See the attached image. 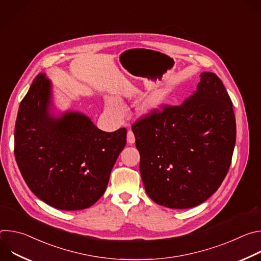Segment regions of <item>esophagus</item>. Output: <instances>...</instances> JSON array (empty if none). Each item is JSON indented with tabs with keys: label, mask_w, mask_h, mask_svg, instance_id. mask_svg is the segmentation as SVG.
Instances as JSON below:
<instances>
[{
	"label": "esophagus",
	"mask_w": 261,
	"mask_h": 261,
	"mask_svg": "<svg viewBox=\"0 0 261 261\" xmlns=\"http://www.w3.org/2000/svg\"><path fill=\"white\" fill-rule=\"evenodd\" d=\"M127 141H128L130 144H132V143L135 142V135H134V133H133L132 130H129V131L127 132Z\"/></svg>",
	"instance_id": "1"
}]
</instances>
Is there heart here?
I'll use <instances>...</instances> for the list:
<instances>
[{"label":"heart","mask_w":261,"mask_h":261,"mask_svg":"<svg viewBox=\"0 0 261 261\" xmlns=\"http://www.w3.org/2000/svg\"><path fill=\"white\" fill-rule=\"evenodd\" d=\"M166 97V94L163 92V91H159L157 93H155L152 98L150 99V101L147 102V105H146V108L151 109V108H154L156 106H158Z\"/></svg>","instance_id":"obj_1"}]
</instances>
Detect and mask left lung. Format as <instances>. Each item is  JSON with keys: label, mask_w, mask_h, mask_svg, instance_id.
<instances>
[{"label": "left lung", "mask_w": 261, "mask_h": 261, "mask_svg": "<svg viewBox=\"0 0 261 261\" xmlns=\"http://www.w3.org/2000/svg\"><path fill=\"white\" fill-rule=\"evenodd\" d=\"M144 189L153 201L189 208L211 197L230 167L236 144L231 99L212 72L179 105L153 109L132 125Z\"/></svg>", "instance_id": "obj_1"}]
</instances>
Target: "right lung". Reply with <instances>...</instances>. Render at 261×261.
Wrapping results in <instances>:
<instances>
[{
  "label": "right lung",
  "mask_w": 261,
  "mask_h": 261,
  "mask_svg": "<svg viewBox=\"0 0 261 261\" xmlns=\"http://www.w3.org/2000/svg\"><path fill=\"white\" fill-rule=\"evenodd\" d=\"M50 82L38 74L21 100L15 123L14 155L30 190L59 210L93 205L126 145L125 128L98 129L79 113L61 119L48 114Z\"/></svg>",
  "instance_id": "add662e5"
}]
</instances>
